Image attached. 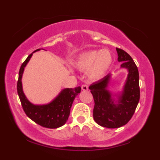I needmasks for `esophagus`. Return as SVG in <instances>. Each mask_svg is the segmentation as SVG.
<instances>
[{"mask_svg":"<svg viewBox=\"0 0 160 160\" xmlns=\"http://www.w3.org/2000/svg\"><path fill=\"white\" fill-rule=\"evenodd\" d=\"M82 90H84V91H87V90H88V86H87V84H83L82 86Z\"/></svg>","mask_w":160,"mask_h":160,"instance_id":"1","label":"esophagus"}]
</instances>
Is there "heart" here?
I'll return each mask as SVG.
<instances>
[{"label":"heart","mask_w":160,"mask_h":160,"mask_svg":"<svg viewBox=\"0 0 160 160\" xmlns=\"http://www.w3.org/2000/svg\"><path fill=\"white\" fill-rule=\"evenodd\" d=\"M112 57L108 50H92L78 56L76 65L82 71H88L92 80H98L106 75L112 63Z\"/></svg>","instance_id":"obj_1"}]
</instances>
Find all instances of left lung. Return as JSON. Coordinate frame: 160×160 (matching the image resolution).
Instances as JSON below:
<instances>
[{"mask_svg":"<svg viewBox=\"0 0 160 160\" xmlns=\"http://www.w3.org/2000/svg\"><path fill=\"white\" fill-rule=\"evenodd\" d=\"M118 61L122 62L121 68H127L128 76L122 93L117 101L107 89L110 75L106 76L89 86L95 106L94 120L99 125L107 128H118L131 119L140 100L139 73L138 68L130 54L123 49L116 48Z\"/></svg>","mask_w":160,"mask_h":160,"instance_id":"1","label":"left lung"}]
</instances>
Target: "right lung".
Instances as JSON below:
<instances>
[{"label":"right lung","mask_w":160,"mask_h":160,"mask_svg":"<svg viewBox=\"0 0 160 160\" xmlns=\"http://www.w3.org/2000/svg\"><path fill=\"white\" fill-rule=\"evenodd\" d=\"M41 49H36L35 52L39 51ZM32 52V53H33ZM32 53L28 57L27 59L22 64L19 71V78L17 81V93L20 100L22 106L26 115L36 122V124L43 128L55 129L64 125L68 121L70 111L75 98L81 92V87L66 88L62 89L61 92L51 102L47 105L37 106L30 102L25 97L22 87V76L25 67Z\"/></svg>","instance_id":"right-lung-1"}]
</instances>
